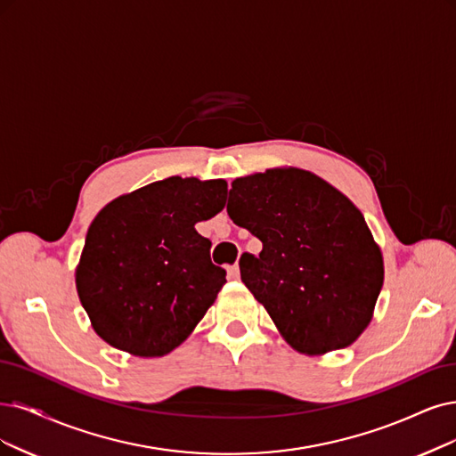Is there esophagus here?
<instances>
[{
	"instance_id": "34e87169",
	"label": "esophagus",
	"mask_w": 456,
	"mask_h": 456,
	"mask_svg": "<svg viewBox=\"0 0 456 456\" xmlns=\"http://www.w3.org/2000/svg\"><path fill=\"white\" fill-rule=\"evenodd\" d=\"M227 274H229V280H239L240 278V266H239V263L229 266L227 268Z\"/></svg>"
}]
</instances>
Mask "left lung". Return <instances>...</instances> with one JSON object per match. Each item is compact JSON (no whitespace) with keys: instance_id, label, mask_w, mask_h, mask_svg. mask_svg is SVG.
Masks as SVG:
<instances>
[{"instance_id":"left-lung-1","label":"left lung","mask_w":456,"mask_h":456,"mask_svg":"<svg viewBox=\"0 0 456 456\" xmlns=\"http://www.w3.org/2000/svg\"><path fill=\"white\" fill-rule=\"evenodd\" d=\"M227 214L263 242L242 254L240 278L291 347L323 355L355 342L383 285V257L364 216L302 168L237 178Z\"/></svg>"}]
</instances>
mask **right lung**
Masks as SVG:
<instances>
[{"instance_id":"right-lung-1","label":"right lung","mask_w":456,"mask_h":456,"mask_svg":"<svg viewBox=\"0 0 456 456\" xmlns=\"http://www.w3.org/2000/svg\"><path fill=\"white\" fill-rule=\"evenodd\" d=\"M225 180L171 176L114 199L92 222L77 291L94 330L116 349L161 357L178 347L224 288L195 224L222 212Z\"/></svg>"}]
</instances>
